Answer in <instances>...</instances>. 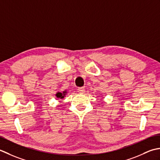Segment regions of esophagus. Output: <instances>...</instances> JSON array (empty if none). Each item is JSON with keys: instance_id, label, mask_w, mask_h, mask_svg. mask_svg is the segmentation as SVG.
<instances>
[{"instance_id": "obj_1", "label": "esophagus", "mask_w": 160, "mask_h": 160, "mask_svg": "<svg viewBox=\"0 0 160 160\" xmlns=\"http://www.w3.org/2000/svg\"><path fill=\"white\" fill-rule=\"evenodd\" d=\"M77 90L79 93H83V92H85V90H85L83 87H81V88H79L77 89Z\"/></svg>"}]
</instances>
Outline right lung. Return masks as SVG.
I'll use <instances>...</instances> for the list:
<instances>
[{"mask_svg": "<svg viewBox=\"0 0 160 160\" xmlns=\"http://www.w3.org/2000/svg\"><path fill=\"white\" fill-rule=\"evenodd\" d=\"M67 92H68L67 90H64V91H63V92H57V94H55V95H56V97H57V98H58V99H63L64 97L66 95Z\"/></svg>", "mask_w": 160, "mask_h": 160, "instance_id": "add662e5", "label": "right lung"}]
</instances>
